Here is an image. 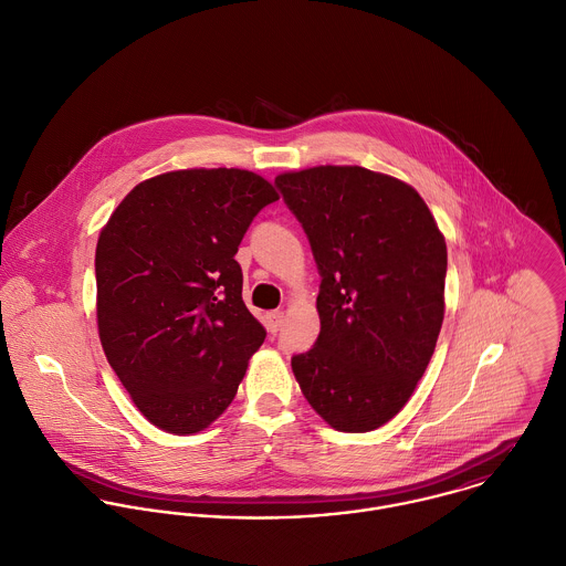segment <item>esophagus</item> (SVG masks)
Instances as JSON below:
<instances>
[{
  "mask_svg": "<svg viewBox=\"0 0 566 566\" xmlns=\"http://www.w3.org/2000/svg\"><path fill=\"white\" fill-rule=\"evenodd\" d=\"M281 325H283V312H270L265 316V327L270 334H276L281 329Z\"/></svg>",
  "mask_w": 566,
  "mask_h": 566,
  "instance_id": "1",
  "label": "esophagus"
}]
</instances>
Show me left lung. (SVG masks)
Wrapping results in <instances>:
<instances>
[{"instance_id": "1", "label": "left lung", "mask_w": 566, "mask_h": 566, "mask_svg": "<svg viewBox=\"0 0 566 566\" xmlns=\"http://www.w3.org/2000/svg\"><path fill=\"white\" fill-rule=\"evenodd\" d=\"M318 272L321 334L292 358L312 408L340 432L390 421L423 376L443 323L446 239L419 192L363 167L281 174Z\"/></svg>"}]
</instances>
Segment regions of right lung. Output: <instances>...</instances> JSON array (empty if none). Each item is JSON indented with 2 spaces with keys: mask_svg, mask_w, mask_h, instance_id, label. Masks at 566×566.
Returning <instances> with one entry per match:
<instances>
[{
  "mask_svg": "<svg viewBox=\"0 0 566 566\" xmlns=\"http://www.w3.org/2000/svg\"><path fill=\"white\" fill-rule=\"evenodd\" d=\"M279 192L243 169L140 182L96 243V318L107 363L158 428L192 434L234 399L265 329L241 298L234 254Z\"/></svg>",
  "mask_w": 566,
  "mask_h": 566,
  "instance_id": "obj_1",
  "label": "right lung"
}]
</instances>
